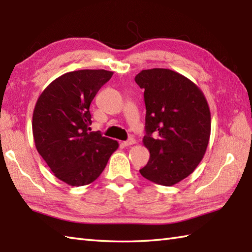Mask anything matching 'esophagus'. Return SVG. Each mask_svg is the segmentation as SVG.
Wrapping results in <instances>:
<instances>
[{
  "label": "esophagus",
  "instance_id": "esophagus-1",
  "mask_svg": "<svg viewBox=\"0 0 252 252\" xmlns=\"http://www.w3.org/2000/svg\"><path fill=\"white\" fill-rule=\"evenodd\" d=\"M135 143H136V140L133 139V138H129V139H128V140H126V141L123 142V145H124L125 147H128V146L135 145Z\"/></svg>",
  "mask_w": 252,
  "mask_h": 252
}]
</instances>
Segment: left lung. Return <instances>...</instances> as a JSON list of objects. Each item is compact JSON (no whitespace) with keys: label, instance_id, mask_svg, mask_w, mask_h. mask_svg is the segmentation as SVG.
<instances>
[{"label":"left lung","instance_id":"1","mask_svg":"<svg viewBox=\"0 0 252 252\" xmlns=\"http://www.w3.org/2000/svg\"><path fill=\"white\" fill-rule=\"evenodd\" d=\"M135 81L145 89L146 136L150 152L141 175L173 186L190 175L207 151L211 113L203 92L191 80L166 68L141 70Z\"/></svg>","mask_w":252,"mask_h":252}]
</instances>
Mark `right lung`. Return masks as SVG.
Segmentation results:
<instances>
[{"label":"right lung","mask_w":252,"mask_h":252,"mask_svg":"<svg viewBox=\"0 0 252 252\" xmlns=\"http://www.w3.org/2000/svg\"><path fill=\"white\" fill-rule=\"evenodd\" d=\"M112 75L104 69L69 71L53 80L35 103V148L54 175L70 186L94 182L119 148L116 140L90 128V103Z\"/></svg>","instance_id":"right-lung-1"}]
</instances>
